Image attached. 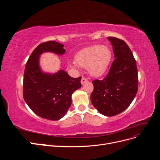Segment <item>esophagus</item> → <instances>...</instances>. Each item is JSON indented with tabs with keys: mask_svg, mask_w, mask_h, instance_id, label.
I'll return each instance as SVG.
<instances>
[{
	"mask_svg": "<svg viewBox=\"0 0 160 160\" xmlns=\"http://www.w3.org/2000/svg\"><path fill=\"white\" fill-rule=\"evenodd\" d=\"M87 81H88V79L85 78V77H82V79L81 80V83L82 85H83L85 83H86Z\"/></svg>",
	"mask_w": 160,
	"mask_h": 160,
	"instance_id": "1",
	"label": "esophagus"
}]
</instances>
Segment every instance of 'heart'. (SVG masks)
<instances>
[{"instance_id":"1","label":"heart","mask_w":160,"mask_h":160,"mask_svg":"<svg viewBox=\"0 0 160 160\" xmlns=\"http://www.w3.org/2000/svg\"><path fill=\"white\" fill-rule=\"evenodd\" d=\"M112 57V51L108 46L95 45L81 50L76 56V62L81 68L88 69L91 76L97 77L107 71ZM71 65L77 67L74 64Z\"/></svg>"}]
</instances>
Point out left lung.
<instances>
[{
  "instance_id": "1",
  "label": "left lung",
  "mask_w": 160,
  "mask_h": 160,
  "mask_svg": "<svg viewBox=\"0 0 160 160\" xmlns=\"http://www.w3.org/2000/svg\"><path fill=\"white\" fill-rule=\"evenodd\" d=\"M113 46L115 59L102 80L93 81L91 101L100 113L114 116L126 109L138 89V72L133 53L126 42L108 37Z\"/></svg>"
}]
</instances>
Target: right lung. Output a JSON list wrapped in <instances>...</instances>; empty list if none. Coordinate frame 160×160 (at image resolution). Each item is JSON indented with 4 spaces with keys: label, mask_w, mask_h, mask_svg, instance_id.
I'll return each instance as SVG.
<instances>
[{
    "label": "right lung",
    "mask_w": 160,
    "mask_h": 160,
    "mask_svg": "<svg viewBox=\"0 0 160 160\" xmlns=\"http://www.w3.org/2000/svg\"><path fill=\"white\" fill-rule=\"evenodd\" d=\"M64 45L53 41L38 45L28 58L23 78V98L34 113L56 121L66 114L71 105L72 93L81 87V77L72 78L64 70L55 73L43 72L39 65L41 54L51 52L62 55Z\"/></svg>",
    "instance_id": "1"
}]
</instances>
